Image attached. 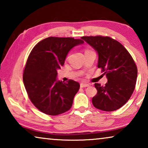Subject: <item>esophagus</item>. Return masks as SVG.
<instances>
[{
  "label": "esophagus",
  "instance_id": "34e87169",
  "mask_svg": "<svg viewBox=\"0 0 148 148\" xmlns=\"http://www.w3.org/2000/svg\"><path fill=\"white\" fill-rule=\"evenodd\" d=\"M88 86H89V85L87 84H83V83L80 84L81 88H86V87H88Z\"/></svg>",
  "mask_w": 148,
  "mask_h": 148
}]
</instances>
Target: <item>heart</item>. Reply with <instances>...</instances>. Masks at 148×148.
I'll return each instance as SVG.
<instances>
[{"instance_id": "b5f03b06", "label": "heart", "mask_w": 148, "mask_h": 148, "mask_svg": "<svg viewBox=\"0 0 148 148\" xmlns=\"http://www.w3.org/2000/svg\"><path fill=\"white\" fill-rule=\"evenodd\" d=\"M89 50H86V52H87V51H89Z\"/></svg>"}]
</instances>
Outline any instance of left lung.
Wrapping results in <instances>:
<instances>
[{"label":"left lung","mask_w":148,"mask_h":148,"mask_svg":"<svg viewBox=\"0 0 148 148\" xmlns=\"http://www.w3.org/2000/svg\"><path fill=\"white\" fill-rule=\"evenodd\" d=\"M82 38L98 52V67L108 79L104 86L94 84L98 92L92 98L93 105L108 112L119 109L130 99L135 90L137 68L134 60L123 45L108 36Z\"/></svg>","instance_id":"obj_1"}]
</instances>
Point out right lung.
Instances as JSON below:
<instances>
[{
	"label": "right lung",
	"instance_id": "right-lung-1",
	"mask_svg": "<svg viewBox=\"0 0 148 148\" xmlns=\"http://www.w3.org/2000/svg\"><path fill=\"white\" fill-rule=\"evenodd\" d=\"M84 42L73 38L49 37L38 42L30 52L23 81L29 100L42 112L55 116L71 108L79 84L72 79L64 83L56 77L69 50Z\"/></svg>",
	"mask_w": 148,
	"mask_h": 148
}]
</instances>
